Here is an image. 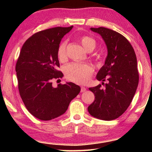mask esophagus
I'll return each instance as SVG.
<instances>
[{
    "mask_svg": "<svg viewBox=\"0 0 152 152\" xmlns=\"http://www.w3.org/2000/svg\"><path fill=\"white\" fill-rule=\"evenodd\" d=\"M86 91V88L84 86H81V92H84V91Z\"/></svg>",
    "mask_w": 152,
    "mask_h": 152,
    "instance_id": "1",
    "label": "esophagus"
}]
</instances>
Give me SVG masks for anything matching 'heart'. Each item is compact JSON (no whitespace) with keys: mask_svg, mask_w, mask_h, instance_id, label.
<instances>
[{"mask_svg":"<svg viewBox=\"0 0 152 152\" xmlns=\"http://www.w3.org/2000/svg\"><path fill=\"white\" fill-rule=\"evenodd\" d=\"M82 46L87 51L93 50L96 46V41L88 36H83L80 38ZM57 57L60 61H65L67 59L66 42L64 41L59 45L57 49ZM93 68L86 64L72 63L67 65L64 69V73L67 80L79 84H84L88 82L93 73Z\"/></svg>","mask_w":152,"mask_h":152,"instance_id":"b5f03b06","label":"heart"}]
</instances>
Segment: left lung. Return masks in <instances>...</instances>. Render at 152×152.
<instances>
[{"instance_id":"left-lung-1","label":"left lung","mask_w":152,"mask_h":152,"mask_svg":"<svg viewBox=\"0 0 152 152\" xmlns=\"http://www.w3.org/2000/svg\"><path fill=\"white\" fill-rule=\"evenodd\" d=\"M102 37L107 46L105 64L99 70V84L89 90L94 93L95 100L88 111L93 117L103 120H113L123 114L132 102L138 85L139 74L136 53L127 39L120 33L99 27L91 28Z\"/></svg>"}]
</instances>
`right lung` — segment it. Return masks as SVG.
I'll use <instances>...</instances> for the list:
<instances>
[{
	"label": "right lung",
	"mask_w": 152,
	"mask_h": 152,
	"mask_svg": "<svg viewBox=\"0 0 152 152\" xmlns=\"http://www.w3.org/2000/svg\"><path fill=\"white\" fill-rule=\"evenodd\" d=\"M72 27H56L35 33L20 50L16 64L18 91L26 109L39 120L61 115L80 92V87L72 82L53 86V80L63 77L57 70L58 47Z\"/></svg>",
	"instance_id": "obj_1"
}]
</instances>
